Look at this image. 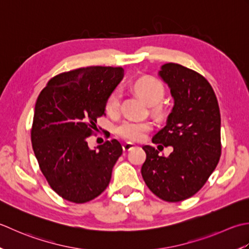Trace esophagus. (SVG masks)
Segmentation results:
<instances>
[{
	"instance_id": "1",
	"label": "esophagus",
	"mask_w": 249,
	"mask_h": 249,
	"mask_svg": "<svg viewBox=\"0 0 249 249\" xmlns=\"http://www.w3.org/2000/svg\"><path fill=\"white\" fill-rule=\"evenodd\" d=\"M134 147H135L134 144H132V143H125V144H124V146H123V149H124V151H129V150H131L132 148H134Z\"/></svg>"
}]
</instances>
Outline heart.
I'll use <instances>...</instances> for the list:
<instances>
[{
    "label": "heart",
    "instance_id": "obj_1",
    "mask_svg": "<svg viewBox=\"0 0 249 249\" xmlns=\"http://www.w3.org/2000/svg\"><path fill=\"white\" fill-rule=\"evenodd\" d=\"M133 89L138 92L146 103L155 105L159 103L164 96V87L158 79L153 77H141L133 83ZM120 103L119 90H115L106 100L105 109L109 114L117 113ZM151 129V124L148 121L140 120H124L117 126V134L121 138L130 142L142 141L147 132Z\"/></svg>",
    "mask_w": 249,
    "mask_h": 249
}]
</instances>
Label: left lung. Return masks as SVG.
<instances>
[{
  "label": "left lung",
  "mask_w": 249,
  "mask_h": 249,
  "mask_svg": "<svg viewBox=\"0 0 249 249\" xmlns=\"http://www.w3.org/2000/svg\"><path fill=\"white\" fill-rule=\"evenodd\" d=\"M158 76L174 105L153 143L172 146L173 151L165 157L153 146H143L142 176L160 199L179 202L196 195L216 169L221 154L220 111L212 86L199 73L165 63Z\"/></svg>",
  "instance_id": "obj_1"
}]
</instances>
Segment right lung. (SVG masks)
Wrapping results in <instances>:
<instances>
[{
    "mask_svg": "<svg viewBox=\"0 0 249 249\" xmlns=\"http://www.w3.org/2000/svg\"><path fill=\"white\" fill-rule=\"evenodd\" d=\"M124 72L111 67L70 71L50 79L38 95L31 131L34 155L50 187L65 200L88 202L109 184L123 147L111 140L90 148L87 138Z\"/></svg>",
    "mask_w": 249,
    "mask_h": 249,
    "instance_id": "obj_1",
    "label": "right lung"
}]
</instances>
